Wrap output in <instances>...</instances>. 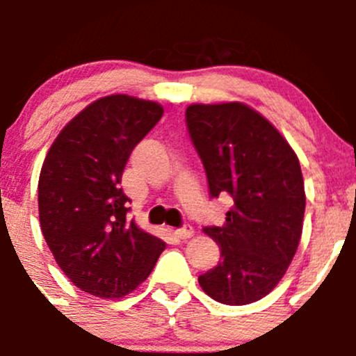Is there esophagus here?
I'll use <instances>...</instances> for the list:
<instances>
[{
    "label": "esophagus",
    "instance_id": "34e87169",
    "mask_svg": "<svg viewBox=\"0 0 356 356\" xmlns=\"http://www.w3.org/2000/svg\"><path fill=\"white\" fill-rule=\"evenodd\" d=\"M174 234H175V238H179V239H189L193 234H195V229H193V225L184 224L181 229H175Z\"/></svg>",
    "mask_w": 356,
    "mask_h": 356
}]
</instances>
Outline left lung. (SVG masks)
<instances>
[{
    "instance_id": "1",
    "label": "left lung",
    "mask_w": 356,
    "mask_h": 356,
    "mask_svg": "<svg viewBox=\"0 0 356 356\" xmlns=\"http://www.w3.org/2000/svg\"><path fill=\"white\" fill-rule=\"evenodd\" d=\"M186 125L210 198L229 195L234 201L222 227L203 229L220 248V261L198 282L215 301L253 303L277 286L300 245V161L281 132L243 103L191 105Z\"/></svg>"
}]
</instances>
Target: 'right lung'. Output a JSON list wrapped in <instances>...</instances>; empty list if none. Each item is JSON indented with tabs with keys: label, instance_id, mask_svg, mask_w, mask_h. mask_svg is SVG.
I'll return each instance as SVG.
<instances>
[{
	"label": "right lung",
	"instance_id": "add662e5",
	"mask_svg": "<svg viewBox=\"0 0 356 356\" xmlns=\"http://www.w3.org/2000/svg\"><path fill=\"white\" fill-rule=\"evenodd\" d=\"M163 115L155 102L111 95L63 127L39 175V220L58 267L79 289L122 298L152 274L165 243L127 220L120 188L132 149Z\"/></svg>",
	"mask_w": 356,
	"mask_h": 356
}]
</instances>
